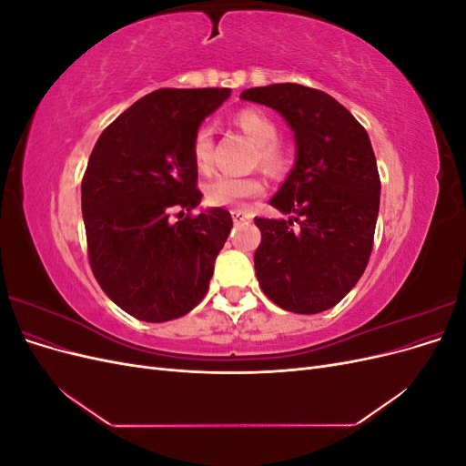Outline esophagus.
<instances>
[{"instance_id": "obj_1", "label": "esophagus", "mask_w": 466, "mask_h": 466, "mask_svg": "<svg viewBox=\"0 0 466 466\" xmlns=\"http://www.w3.org/2000/svg\"><path fill=\"white\" fill-rule=\"evenodd\" d=\"M231 218H233L235 223H241V221L250 219V214H247V211H243V209H233L231 211Z\"/></svg>"}]
</instances>
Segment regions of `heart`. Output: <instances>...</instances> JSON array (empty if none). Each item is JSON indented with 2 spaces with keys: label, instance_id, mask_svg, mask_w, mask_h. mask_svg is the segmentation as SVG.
I'll use <instances>...</instances> for the list:
<instances>
[{
  "label": "heart",
  "instance_id": "heart-1",
  "mask_svg": "<svg viewBox=\"0 0 466 466\" xmlns=\"http://www.w3.org/2000/svg\"><path fill=\"white\" fill-rule=\"evenodd\" d=\"M233 122L238 130H243L252 142L258 146V161L268 173H281L288 165V155L276 142L278 126L276 122L257 108H245L237 112ZM194 165L200 173H208L211 167V132L200 128L192 142ZM264 190L262 182L255 177H228L219 175L206 185V202L216 208H241L247 200L257 198Z\"/></svg>",
  "mask_w": 466,
  "mask_h": 466
}]
</instances>
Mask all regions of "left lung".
Segmentation results:
<instances>
[{"label": "left lung", "instance_id": "obj_1", "mask_svg": "<svg viewBox=\"0 0 466 466\" xmlns=\"http://www.w3.org/2000/svg\"><path fill=\"white\" fill-rule=\"evenodd\" d=\"M241 98L274 108L295 139L293 168L270 200L291 218H255L258 284L286 311L322 313L370 262L380 196L370 136L329 93L298 83L245 89Z\"/></svg>", "mask_w": 466, "mask_h": 466}]
</instances>
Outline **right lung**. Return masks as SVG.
Wrapping results in <instances>:
<instances>
[{"instance_id": "obj_1", "label": "right lung", "mask_w": 466, "mask_h": 466, "mask_svg": "<svg viewBox=\"0 0 466 466\" xmlns=\"http://www.w3.org/2000/svg\"><path fill=\"white\" fill-rule=\"evenodd\" d=\"M231 89H159L96 139L81 182L91 270L126 313L173 320L198 305L233 228L228 209L200 206L192 142ZM179 209V221L170 211Z\"/></svg>"}]
</instances>
